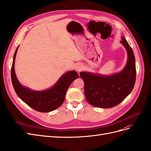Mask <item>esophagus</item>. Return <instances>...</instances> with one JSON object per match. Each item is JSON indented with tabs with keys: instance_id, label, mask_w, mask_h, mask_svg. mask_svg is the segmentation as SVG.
Listing matches in <instances>:
<instances>
[{
	"instance_id": "obj_1",
	"label": "esophagus",
	"mask_w": 151,
	"mask_h": 151,
	"mask_svg": "<svg viewBox=\"0 0 151 151\" xmlns=\"http://www.w3.org/2000/svg\"><path fill=\"white\" fill-rule=\"evenodd\" d=\"M82 66H81V65H76V67H75V70L78 71V72H80V71L82 70Z\"/></svg>"
}]
</instances>
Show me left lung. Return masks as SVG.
Returning <instances> with one entry per match:
<instances>
[{"mask_svg":"<svg viewBox=\"0 0 151 151\" xmlns=\"http://www.w3.org/2000/svg\"><path fill=\"white\" fill-rule=\"evenodd\" d=\"M120 42L126 49L128 60L123 70L111 75L80 72L84 81V92L90 104L111 108L121 103L134 87L136 80L135 59L132 49L124 37Z\"/></svg>","mask_w":151,"mask_h":151,"instance_id":"1","label":"left lung"}]
</instances>
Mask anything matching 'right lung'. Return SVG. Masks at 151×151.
<instances>
[{"instance_id": "obj_1", "label": "right lung", "mask_w": 151, "mask_h": 151, "mask_svg": "<svg viewBox=\"0 0 151 151\" xmlns=\"http://www.w3.org/2000/svg\"><path fill=\"white\" fill-rule=\"evenodd\" d=\"M19 47V46H18ZM18 47L13 57L11 74L12 83L18 96L32 109L42 113H48L61 106L71 83L79 76L75 71L64 73L52 87L42 91H35L21 85L17 78L14 70V62Z\"/></svg>"}]
</instances>
